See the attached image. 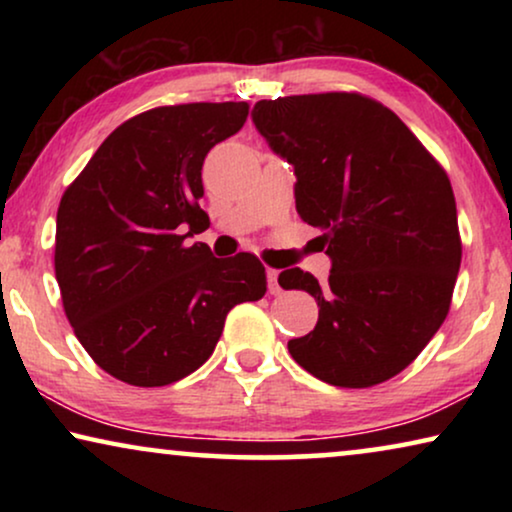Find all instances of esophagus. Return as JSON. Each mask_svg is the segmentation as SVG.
<instances>
[{
    "label": "esophagus",
    "mask_w": 512,
    "mask_h": 512,
    "mask_svg": "<svg viewBox=\"0 0 512 512\" xmlns=\"http://www.w3.org/2000/svg\"><path fill=\"white\" fill-rule=\"evenodd\" d=\"M277 275H279L277 270L268 268V291L272 293V296H279V293H282V286H279V282H277Z\"/></svg>",
    "instance_id": "esophagus-1"
}]
</instances>
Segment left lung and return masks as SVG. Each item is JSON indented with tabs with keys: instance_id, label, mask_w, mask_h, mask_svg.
<instances>
[{
	"instance_id": "1",
	"label": "left lung",
	"mask_w": 512,
	"mask_h": 512,
	"mask_svg": "<svg viewBox=\"0 0 512 512\" xmlns=\"http://www.w3.org/2000/svg\"><path fill=\"white\" fill-rule=\"evenodd\" d=\"M251 121L293 165L300 219L321 230L328 284L300 268L282 289L314 296L319 321L289 340L333 387H373L408 368L447 317L461 265L450 179L394 111L359 93L256 102Z\"/></svg>"
}]
</instances>
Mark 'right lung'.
<instances>
[{
	"label": "right lung",
	"mask_w": 512,
	"mask_h": 512,
	"mask_svg": "<svg viewBox=\"0 0 512 512\" xmlns=\"http://www.w3.org/2000/svg\"><path fill=\"white\" fill-rule=\"evenodd\" d=\"M247 102L144 111L111 132L62 195L55 279L76 338L135 387H165L212 356L226 314L268 291L254 254L214 258L202 163L247 121Z\"/></svg>",
	"instance_id": "add662e5"
}]
</instances>
